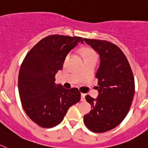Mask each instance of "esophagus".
Returning a JSON list of instances; mask_svg holds the SVG:
<instances>
[{
  "mask_svg": "<svg viewBox=\"0 0 148 148\" xmlns=\"http://www.w3.org/2000/svg\"><path fill=\"white\" fill-rule=\"evenodd\" d=\"M85 96H86V95L85 94H81V101H85Z\"/></svg>",
  "mask_w": 148,
  "mask_h": 148,
  "instance_id": "1",
  "label": "esophagus"
}]
</instances>
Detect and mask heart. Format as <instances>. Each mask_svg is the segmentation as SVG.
I'll return each instance as SVG.
<instances>
[{
  "label": "heart",
  "instance_id": "heart-1",
  "mask_svg": "<svg viewBox=\"0 0 148 148\" xmlns=\"http://www.w3.org/2000/svg\"><path fill=\"white\" fill-rule=\"evenodd\" d=\"M81 53L83 54L84 61L91 60V59H97V53L92 47H83L81 48Z\"/></svg>",
  "mask_w": 148,
  "mask_h": 148
}]
</instances>
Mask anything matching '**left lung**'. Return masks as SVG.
Segmentation results:
<instances>
[{
  "label": "left lung",
  "instance_id": "1",
  "mask_svg": "<svg viewBox=\"0 0 148 148\" xmlns=\"http://www.w3.org/2000/svg\"><path fill=\"white\" fill-rule=\"evenodd\" d=\"M101 59L95 77L98 97L86 96L92 110L84 115V123L94 133H104L123 121L130 109L135 93L133 71L127 59L116 45L99 39L84 38Z\"/></svg>",
  "mask_w": 148,
  "mask_h": 148
}]
</instances>
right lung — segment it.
<instances>
[{
  "instance_id": "add662e5",
  "label": "right lung",
  "mask_w": 148,
  "mask_h": 148,
  "mask_svg": "<svg viewBox=\"0 0 148 148\" xmlns=\"http://www.w3.org/2000/svg\"><path fill=\"white\" fill-rule=\"evenodd\" d=\"M79 42H83L82 37H45L27 53L21 65V103L27 116L42 127L58 125L69 108L81 98L77 88L66 89L55 84V74L62 69L67 54Z\"/></svg>"
}]
</instances>
